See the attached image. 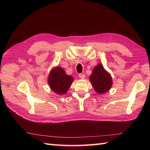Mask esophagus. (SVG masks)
<instances>
[{
    "mask_svg": "<svg viewBox=\"0 0 150 150\" xmlns=\"http://www.w3.org/2000/svg\"><path fill=\"white\" fill-rule=\"evenodd\" d=\"M79 78L81 79H84L85 78V74H79Z\"/></svg>",
    "mask_w": 150,
    "mask_h": 150,
    "instance_id": "obj_1",
    "label": "esophagus"
}]
</instances>
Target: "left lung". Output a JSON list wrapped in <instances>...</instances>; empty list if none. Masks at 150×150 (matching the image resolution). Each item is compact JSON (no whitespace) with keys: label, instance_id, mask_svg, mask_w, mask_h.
<instances>
[{"label":"left lung","instance_id":"1","mask_svg":"<svg viewBox=\"0 0 150 150\" xmlns=\"http://www.w3.org/2000/svg\"><path fill=\"white\" fill-rule=\"evenodd\" d=\"M89 79L94 91L99 94L108 92L112 84L111 75L101 64H98L94 68Z\"/></svg>","mask_w":150,"mask_h":150}]
</instances>
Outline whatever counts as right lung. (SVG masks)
<instances>
[{
    "instance_id": "add662e5",
    "label": "right lung",
    "mask_w": 150,
    "mask_h": 150,
    "mask_svg": "<svg viewBox=\"0 0 150 150\" xmlns=\"http://www.w3.org/2000/svg\"><path fill=\"white\" fill-rule=\"evenodd\" d=\"M73 81L72 76L66 74L65 71L59 66L52 69L48 77L49 87L59 95L66 94Z\"/></svg>"
}]
</instances>
